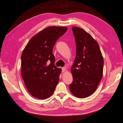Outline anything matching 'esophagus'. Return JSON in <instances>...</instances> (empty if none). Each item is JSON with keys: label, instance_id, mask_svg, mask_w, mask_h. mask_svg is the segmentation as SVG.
I'll list each match as a JSON object with an SVG mask.
<instances>
[{"label": "esophagus", "instance_id": "esophagus-1", "mask_svg": "<svg viewBox=\"0 0 123 123\" xmlns=\"http://www.w3.org/2000/svg\"><path fill=\"white\" fill-rule=\"evenodd\" d=\"M66 68H65V67H64V68H62V72H65V71H66Z\"/></svg>", "mask_w": 123, "mask_h": 123}]
</instances>
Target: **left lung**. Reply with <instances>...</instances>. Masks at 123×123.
Masks as SVG:
<instances>
[{"instance_id": "1", "label": "left lung", "mask_w": 123, "mask_h": 123, "mask_svg": "<svg viewBox=\"0 0 123 123\" xmlns=\"http://www.w3.org/2000/svg\"><path fill=\"white\" fill-rule=\"evenodd\" d=\"M76 42V57L71 68V92L83 98L93 93L103 77L104 59L98 44L84 29L73 27Z\"/></svg>"}]
</instances>
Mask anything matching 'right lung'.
<instances>
[{
    "instance_id": "right-lung-1",
    "label": "right lung",
    "mask_w": 123,
    "mask_h": 123,
    "mask_svg": "<svg viewBox=\"0 0 123 123\" xmlns=\"http://www.w3.org/2000/svg\"><path fill=\"white\" fill-rule=\"evenodd\" d=\"M67 27L51 26L40 31L29 40L21 56L22 77L33 97L45 99L52 95L59 80L61 68L54 65L53 48ZM50 61L48 65L47 62Z\"/></svg>"
}]
</instances>
